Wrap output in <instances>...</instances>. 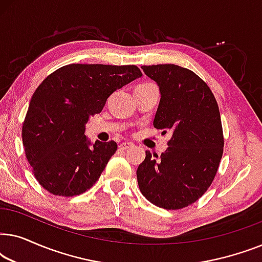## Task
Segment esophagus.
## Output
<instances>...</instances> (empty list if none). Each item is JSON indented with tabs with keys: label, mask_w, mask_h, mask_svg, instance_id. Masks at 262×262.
Masks as SVG:
<instances>
[{
	"label": "esophagus",
	"mask_w": 262,
	"mask_h": 262,
	"mask_svg": "<svg viewBox=\"0 0 262 262\" xmlns=\"http://www.w3.org/2000/svg\"><path fill=\"white\" fill-rule=\"evenodd\" d=\"M132 146H134V143H131V142H123V143H120V144H119V149L120 150H127V149L132 148Z\"/></svg>",
	"instance_id": "34e87169"
}]
</instances>
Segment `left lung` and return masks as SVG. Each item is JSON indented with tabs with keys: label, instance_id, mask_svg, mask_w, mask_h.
<instances>
[{
	"label": "left lung",
	"instance_id": "left-lung-1",
	"mask_svg": "<svg viewBox=\"0 0 262 262\" xmlns=\"http://www.w3.org/2000/svg\"><path fill=\"white\" fill-rule=\"evenodd\" d=\"M161 94L154 126L171 132L168 148L154 159L145 151L138 166L142 194L154 205L178 210L196 202L212 184L223 155V130L216 99L207 84L175 64L142 67Z\"/></svg>",
	"mask_w": 262,
	"mask_h": 262
}]
</instances>
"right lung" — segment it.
Masks as SVG:
<instances>
[{"label": "right lung", "instance_id": "1", "mask_svg": "<svg viewBox=\"0 0 262 262\" xmlns=\"http://www.w3.org/2000/svg\"><path fill=\"white\" fill-rule=\"evenodd\" d=\"M139 77L136 66L69 64L41 82L28 106L23 142L46 191L73 196L98 181L118 146L114 141L92 143L85 124L101 112L111 94Z\"/></svg>", "mask_w": 262, "mask_h": 262}]
</instances>
